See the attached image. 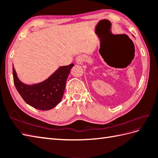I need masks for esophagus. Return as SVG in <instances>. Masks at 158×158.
Here are the masks:
<instances>
[{
    "mask_svg": "<svg viewBox=\"0 0 158 158\" xmlns=\"http://www.w3.org/2000/svg\"><path fill=\"white\" fill-rule=\"evenodd\" d=\"M76 60H77V62H81V60H82L81 57V56H77V58H76Z\"/></svg>",
    "mask_w": 158,
    "mask_h": 158,
    "instance_id": "1",
    "label": "esophagus"
}]
</instances>
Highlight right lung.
Instances as JSON below:
<instances>
[{
  "mask_svg": "<svg viewBox=\"0 0 158 158\" xmlns=\"http://www.w3.org/2000/svg\"><path fill=\"white\" fill-rule=\"evenodd\" d=\"M73 66V64H70L60 66L45 81L32 85L20 81L13 67V81L20 96L28 105L36 109L48 110L54 108L62 100L66 80Z\"/></svg>",
  "mask_w": 158,
  "mask_h": 158,
  "instance_id": "obj_1",
  "label": "right lung"
}]
</instances>
